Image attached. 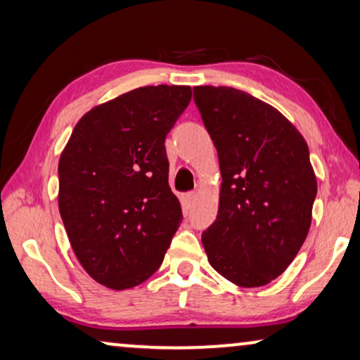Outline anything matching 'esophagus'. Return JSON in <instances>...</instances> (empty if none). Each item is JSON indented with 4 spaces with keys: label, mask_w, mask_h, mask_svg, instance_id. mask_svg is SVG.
Masks as SVG:
<instances>
[{
    "label": "esophagus",
    "mask_w": 360,
    "mask_h": 360,
    "mask_svg": "<svg viewBox=\"0 0 360 360\" xmlns=\"http://www.w3.org/2000/svg\"><path fill=\"white\" fill-rule=\"evenodd\" d=\"M195 199H197L195 194H186L184 197H182V207H184L186 210L192 209V205L195 204Z\"/></svg>",
    "instance_id": "obj_1"
}]
</instances>
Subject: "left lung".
<instances>
[{
	"instance_id": "left-lung-1",
	"label": "left lung",
	"mask_w": 360,
	"mask_h": 360,
	"mask_svg": "<svg viewBox=\"0 0 360 360\" xmlns=\"http://www.w3.org/2000/svg\"><path fill=\"white\" fill-rule=\"evenodd\" d=\"M219 155L217 220L202 233L210 266L240 287H262L295 259L311 225L316 176L308 145L271 104L226 86H195Z\"/></svg>"
}]
</instances>
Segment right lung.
Masks as SVG:
<instances>
[{"label": "right lung", "instance_id": "obj_1", "mask_svg": "<svg viewBox=\"0 0 360 360\" xmlns=\"http://www.w3.org/2000/svg\"><path fill=\"white\" fill-rule=\"evenodd\" d=\"M191 86H143L94 105L58 161V210L83 269L125 290L158 271L181 225L165 139Z\"/></svg>", "mask_w": 360, "mask_h": 360}]
</instances>
